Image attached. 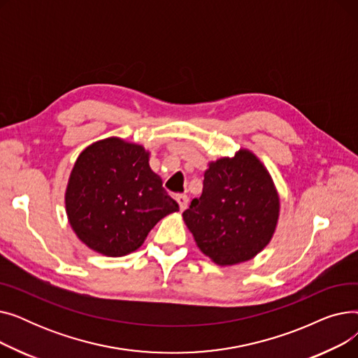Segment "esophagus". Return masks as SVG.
Instances as JSON below:
<instances>
[{"label":"esophagus","instance_id":"obj_1","mask_svg":"<svg viewBox=\"0 0 358 358\" xmlns=\"http://www.w3.org/2000/svg\"><path fill=\"white\" fill-rule=\"evenodd\" d=\"M177 201L180 206V210H184L187 208V204H189V197H187V194H178Z\"/></svg>","mask_w":358,"mask_h":358}]
</instances>
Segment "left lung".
Returning a JSON list of instances; mask_svg holds the SVG:
<instances>
[{
  "mask_svg": "<svg viewBox=\"0 0 358 358\" xmlns=\"http://www.w3.org/2000/svg\"><path fill=\"white\" fill-rule=\"evenodd\" d=\"M280 210L273 181L248 150L204 173L203 192L182 213L197 247L216 264L251 259L270 242Z\"/></svg>",
  "mask_w": 358,
  "mask_h": 358,
  "instance_id": "8db88e82",
  "label": "left lung"
}]
</instances>
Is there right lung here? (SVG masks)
Segmentation results:
<instances>
[{"instance_id":"right-lung-1","label":"right lung","mask_w":358,"mask_h":358,"mask_svg":"<svg viewBox=\"0 0 358 358\" xmlns=\"http://www.w3.org/2000/svg\"><path fill=\"white\" fill-rule=\"evenodd\" d=\"M66 213L77 236L108 257L136 251L178 203L149 168L141 145L110 138L78 157L66 189Z\"/></svg>"}]
</instances>
